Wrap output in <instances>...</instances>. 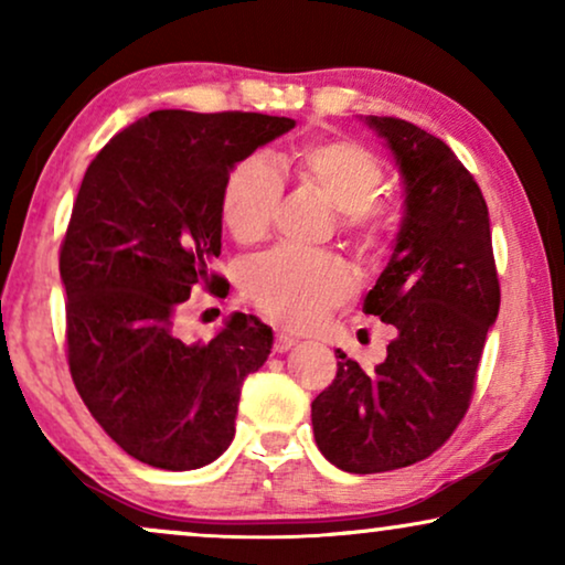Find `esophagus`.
<instances>
[{
  "label": "esophagus",
  "mask_w": 565,
  "mask_h": 565,
  "mask_svg": "<svg viewBox=\"0 0 565 565\" xmlns=\"http://www.w3.org/2000/svg\"><path fill=\"white\" fill-rule=\"evenodd\" d=\"M296 344H298V339H292V337H288V334H277L273 350L282 354V352H290Z\"/></svg>",
  "instance_id": "1"
}]
</instances>
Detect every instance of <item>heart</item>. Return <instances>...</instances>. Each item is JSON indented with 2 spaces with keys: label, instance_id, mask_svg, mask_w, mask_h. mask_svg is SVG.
<instances>
[{
  "label": "heart",
  "instance_id": "1",
  "mask_svg": "<svg viewBox=\"0 0 565 565\" xmlns=\"http://www.w3.org/2000/svg\"><path fill=\"white\" fill-rule=\"evenodd\" d=\"M300 182L311 184L339 211V228L362 252L381 246L391 207L381 200L385 169L367 146L352 138H316L285 157ZM282 180L265 157L238 161L223 184L221 215L238 244H257L273 226ZM244 296L269 321L288 329H311L350 300V269L334 257L292 249L269 252L244 273Z\"/></svg>",
  "mask_w": 565,
  "mask_h": 565
}]
</instances>
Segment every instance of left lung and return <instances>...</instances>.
Returning <instances> with one entry per match:
<instances>
[{"mask_svg":"<svg viewBox=\"0 0 565 565\" xmlns=\"http://www.w3.org/2000/svg\"><path fill=\"white\" fill-rule=\"evenodd\" d=\"M365 122L388 143L404 180L396 246L362 306L396 339L373 370L339 352L311 422L331 466L385 473L429 458L458 429L501 292L489 207L473 174L414 122L377 115Z\"/></svg>","mask_w":565,"mask_h":565,"instance_id":"left-lung-1","label":"left lung"}]
</instances>
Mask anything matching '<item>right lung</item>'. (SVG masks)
<instances>
[{
	"label": "right lung",
	"instance_id": "obj_1",
	"mask_svg": "<svg viewBox=\"0 0 565 565\" xmlns=\"http://www.w3.org/2000/svg\"><path fill=\"white\" fill-rule=\"evenodd\" d=\"M296 128L262 113L157 110L92 159L61 244L68 370L130 458L195 470L226 452L244 377L273 329L234 313L211 342L174 334L192 290L221 296V198L231 169Z\"/></svg>",
	"mask_w": 565,
	"mask_h": 565
}]
</instances>
